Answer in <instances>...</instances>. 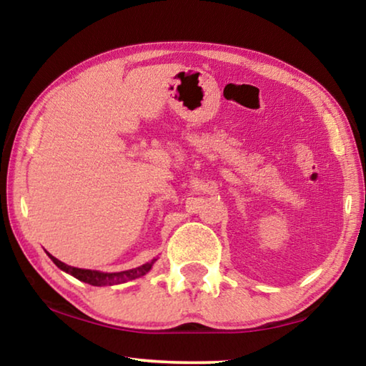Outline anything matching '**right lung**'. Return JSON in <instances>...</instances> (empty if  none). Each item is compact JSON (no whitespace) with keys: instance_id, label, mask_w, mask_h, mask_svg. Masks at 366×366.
Masks as SVG:
<instances>
[{"instance_id":"add662e5","label":"right lung","mask_w":366,"mask_h":366,"mask_svg":"<svg viewBox=\"0 0 366 366\" xmlns=\"http://www.w3.org/2000/svg\"><path fill=\"white\" fill-rule=\"evenodd\" d=\"M48 257L53 259V263L58 266L59 269H63L66 272H69L71 276L76 277V280L90 284V286H116V284H122L132 280H137V277L145 276L148 271L152 269L153 263L157 262V258H153L152 262H148L142 266H137V268L127 269V271H119V272H102V271H95V269H82V268H74V266L66 264L63 262H59L58 258H54L53 255Z\"/></svg>"}]
</instances>
